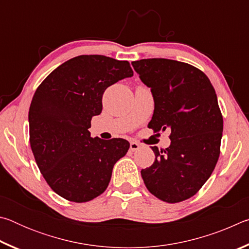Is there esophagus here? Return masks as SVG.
I'll list each match as a JSON object with an SVG mask.
<instances>
[{
  "mask_svg": "<svg viewBox=\"0 0 249 249\" xmlns=\"http://www.w3.org/2000/svg\"><path fill=\"white\" fill-rule=\"evenodd\" d=\"M140 147H141V145L138 144L137 142H130V144H129V149L132 150V151H136V150H138V149H140Z\"/></svg>",
  "mask_w": 249,
  "mask_h": 249,
  "instance_id": "esophagus-1",
  "label": "esophagus"
}]
</instances>
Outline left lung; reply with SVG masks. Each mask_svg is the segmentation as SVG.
Returning <instances> with one entry per match:
<instances>
[{
  "label": "left lung",
  "instance_id": "left-lung-1",
  "mask_svg": "<svg viewBox=\"0 0 249 249\" xmlns=\"http://www.w3.org/2000/svg\"><path fill=\"white\" fill-rule=\"evenodd\" d=\"M132 66L154 98L148 127L171 130L168 148L151 147L156 159L142 178L160 200H187L210 178L220 156L223 117L215 90L201 70L184 62L151 58Z\"/></svg>",
  "mask_w": 249,
  "mask_h": 249
}]
</instances>
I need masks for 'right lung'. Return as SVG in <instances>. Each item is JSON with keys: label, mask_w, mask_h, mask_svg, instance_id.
<instances>
[{"label": "right lung", "mask_w": 249, "mask_h": 249, "mask_svg": "<svg viewBox=\"0 0 249 249\" xmlns=\"http://www.w3.org/2000/svg\"><path fill=\"white\" fill-rule=\"evenodd\" d=\"M130 77L128 61L82 54L59 66L37 88L28 113L29 141L41 175L57 195L81 203L107 188L129 142L93 138L89 128L102 112L107 88Z\"/></svg>", "instance_id": "obj_1"}]
</instances>
